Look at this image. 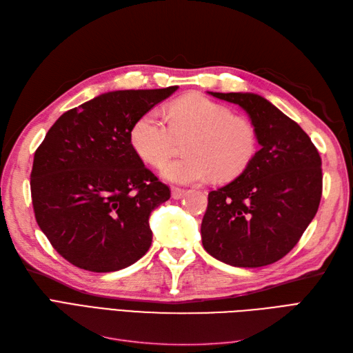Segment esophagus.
Listing matches in <instances>:
<instances>
[{
	"label": "esophagus",
	"instance_id": "34e87169",
	"mask_svg": "<svg viewBox=\"0 0 353 353\" xmlns=\"http://www.w3.org/2000/svg\"><path fill=\"white\" fill-rule=\"evenodd\" d=\"M184 194H185V190H183V188H172V197H174L175 200L183 199Z\"/></svg>",
	"mask_w": 353,
	"mask_h": 353
}]
</instances>
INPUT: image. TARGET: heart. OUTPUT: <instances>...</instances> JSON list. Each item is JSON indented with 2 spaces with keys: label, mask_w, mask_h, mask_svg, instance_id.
I'll return each instance as SVG.
<instances>
[{
  "label": "heart",
  "mask_w": 353,
  "mask_h": 353,
  "mask_svg": "<svg viewBox=\"0 0 353 353\" xmlns=\"http://www.w3.org/2000/svg\"><path fill=\"white\" fill-rule=\"evenodd\" d=\"M178 138L190 137L187 156L165 163L160 175L172 184H201L212 175L231 179L248 168L258 148V135L250 122L203 95L176 100L169 122L157 110H148L134 123L130 140L145 163L160 166L172 154Z\"/></svg>",
  "instance_id": "heart-1"
}]
</instances>
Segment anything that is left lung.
<instances>
[{"label": "left lung", "mask_w": 353, "mask_h": 353, "mask_svg": "<svg viewBox=\"0 0 353 353\" xmlns=\"http://www.w3.org/2000/svg\"><path fill=\"white\" fill-rule=\"evenodd\" d=\"M248 113L261 148L243 172L209 193L201 243L237 268L280 261L314 219L323 193L321 157L311 138L253 92H210Z\"/></svg>", "instance_id": "left-lung-1"}]
</instances>
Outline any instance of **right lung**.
<instances>
[{"label": "right lung", "instance_id": "1", "mask_svg": "<svg viewBox=\"0 0 353 353\" xmlns=\"http://www.w3.org/2000/svg\"><path fill=\"white\" fill-rule=\"evenodd\" d=\"M178 90H121L63 113L38 147L30 193L41 231L81 270L113 272L152 245V212L170 191L131 145L134 123Z\"/></svg>", "mask_w": 353, "mask_h": 353}]
</instances>
